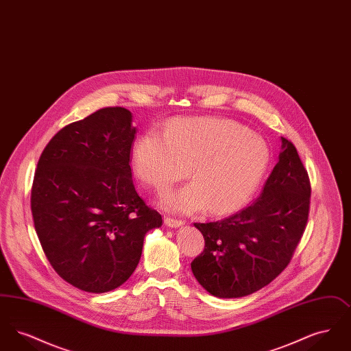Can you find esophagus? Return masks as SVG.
<instances>
[{"label": "esophagus", "instance_id": "34e87169", "mask_svg": "<svg viewBox=\"0 0 351 351\" xmlns=\"http://www.w3.org/2000/svg\"><path fill=\"white\" fill-rule=\"evenodd\" d=\"M165 222H166V225L171 226V228H178V226H182L183 223H185V221H184V219H180V218L168 217V216L165 218Z\"/></svg>", "mask_w": 351, "mask_h": 351}]
</instances>
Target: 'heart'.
Segmentation results:
<instances>
[{
  "instance_id": "1",
  "label": "heart",
  "mask_w": 351,
  "mask_h": 351,
  "mask_svg": "<svg viewBox=\"0 0 351 351\" xmlns=\"http://www.w3.org/2000/svg\"><path fill=\"white\" fill-rule=\"evenodd\" d=\"M265 141L241 123L221 118H183L169 123L165 136L147 132L133 150L135 173L158 191L189 176L192 183L163 196L178 212L209 206L216 215L230 213L250 199L266 168Z\"/></svg>"
}]
</instances>
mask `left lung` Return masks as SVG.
<instances>
[{"label":"left lung","instance_id":"8db88e82","mask_svg":"<svg viewBox=\"0 0 351 351\" xmlns=\"http://www.w3.org/2000/svg\"><path fill=\"white\" fill-rule=\"evenodd\" d=\"M279 162L259 197L233 216L196 222L205 247L192 263L213 296L243 298L271 283L293 256L306 228L311 180L295 145L282 138Z\"/></svg>","mask_w":351,"mask_h":351}]
</instances>
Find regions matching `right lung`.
Listing matches in <instances>:
<instances>
[{"label":"right lung","mask_w":351,"mask_h":351,"mask_svg":"<svg viewBox=\"0 0 351 351\" xmlns=\"http://www.w3.org/2000/svg\"><path fill=\"white\" fill-rule=\"evenodd\" d=\"M121 106L64 126L45 147L34 175L32 213L42 249L73 287L104 293L138 266L146 233L162 226L133 183L135 128Z\"/></svg>","instance_id":"add662e5"}]
</instances>
